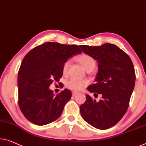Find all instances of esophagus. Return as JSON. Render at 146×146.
I'll use <instances>...</instances> for the list:
<instances>
[{
    "mask_svg": "<svg viewBox=\"0 0 146 146\" xmlns=\"http://www.w3.org/2000/svg\"><path fill=\"white\" fill-rule=\"evenodd\" d=\"M77 94H79V93L77 92H72L73 96H77Z\"/></svg>",
    "mask_w": 146,
    "mask_h": 146,
    "instance_id": "34e87169",
    "label": "esophagus"
}]
</instances>
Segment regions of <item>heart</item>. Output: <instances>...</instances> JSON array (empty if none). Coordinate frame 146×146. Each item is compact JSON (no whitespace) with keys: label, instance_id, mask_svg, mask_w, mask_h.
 <instances>
[{"label":"heart","instance_id":"1","mask_svg":"<svg viewBox=\"0 0 146 146\" xmlns=\"http://www.w3.org/2000/svg\"><path fill=\"white\" fill-rule=\"evenodd\" d=\"M78 61L82 65V67L86 69V71L93 70L96 66V61L92 56L86 54H82L79 56L77 58ZM70 64V61L67 60L64 62L62 67V71L64 74L67 73L68 71V68ZM87 84V82L86 80L79 79H71L67 82V86L69 89L73 90L79 91L82 90L83 87L85 86Z\"/></svg>","mask_w":146,"mask_h":146}]
</instances>
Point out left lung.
<instances>
[{"label":"left lung","mask_w":146,"mask_h":146,"mask_svg":"<svg viewBox=\"0 0 146 146\" xmlns=\"http://www.w3.org/2000/svg\"><path fill=\"white\" fill-rule=\"evenodd\" d=\"M79 46L98 63L96 82L87 90L94 95L102 96L97 102L86 94V102L80 106V114L92 127L110 129L121 120L129 108L136 80L133 64L129 56L115 44Z\"/></svg>","instance_id":"8db88e82"}]
</instances>
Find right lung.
Wrapping results in <instances>:
<instances>
[{"label": "right lung", "mask_w": 146, "mask_h": 146, "mask_svg": "<svg viewBox=\"0 0 146 146\" xmlns=\"http://www.w3.org/2000/svg\"><path fill=\"white\" fill-rule=\"evenodd\" d=\"M82 53L79 46L47 42L26 54L18 71V104L23 115L35 125L42 126L59 118L71 98L65 89L55 96L49 86L63 75L68 58Z\"/></svg>", "instance_id": "right-lung-1"}]
</instances>
